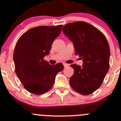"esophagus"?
<instances>
[{
  "label": "esophagus",
  "instance_id": "obj_1",
  "mask_svg": "<svg viewBox=\"0 0 121 121\" xmlns=\"http://www.w3.org/2000/svg\"><path fill=\"white\" fill-rule=\"evenodd\" d=\"M63 65H64V67H68V65H69V64H67V63H64V64H63Z\"/></svg>",
  "mask_w": 121,
  "mask_h": 121
}]
</instances>
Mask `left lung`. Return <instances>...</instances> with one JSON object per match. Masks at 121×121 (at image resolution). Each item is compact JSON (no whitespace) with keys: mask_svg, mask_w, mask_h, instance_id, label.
<instances>
[{"mask_svg":"<svg viewBox=\"0 0 121 121\" xmlns=\"http://www.w3.org/2000/svg\"><path fill=\"white\" fill-rule=\"evenodd\" d=\"M63 31L73 41L75 54L79 55L84 63L82 67L70 65L74 73L69 84L77 92L87 95L99 88L109 70L108 42L100 30L84 22L67 24Z\"/></svg>","mask_w":121,"mask_h":121,"instance_id":"obj_1","label":"left lung"}]
</instances>
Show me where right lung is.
<instances>
[{"mask_svg":"<svg viewBox=\"0 0 121 121\" xmlns=\"http://www.w3.org/2000/svg\"><path fill=\"white\" fill-rule=\"evenodd\" d=\"M63 25L38 26L23 34L15 46L13 60L15 72L24 88L30 93L41 95L53 86L57 73L63 70L62 63L50 65L44 57L49 54L54 40Z\"/></svg>","mask_w":121,"mask_h":121,"instance_id":"add662e5","label":"right lung"}]
</instances>
